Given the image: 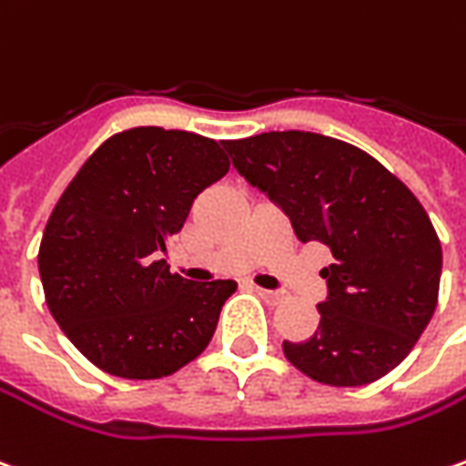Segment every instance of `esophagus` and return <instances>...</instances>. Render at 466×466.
Returning a JSON list of instances; mask_svg holds the SVG:
<instances>
[{
  "instance_id": "esophagus-1",
  "label": "esophagus",
  "mask_w": 466,
  "mask_h": 466,
  "mask_svg": "<svg viewBox=\"0 0 466 466\" xmlns=\"http://www.w3.org/2000/svg\"><path fill=\"white\" fill-rule=\"evenodd\" d=\"M252 289H255L257 295L262 298L265 302H279L282 300V292H275V289H265V288H259V285H252Z\"/></svg>"
}]
</instances>
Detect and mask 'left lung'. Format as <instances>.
Masks as SVG:
<instances>
[{"label":"left lung","instance_id":"8db88e82","mask_svg":"<svg viewBox=\"0 0 466 466\" xmlns=\"http://www.w3.org/2000/svg\"><path fill=\"white\" fill-rule=\"evenodd\" d=\"M234 168L289 217L300 242H323L328 300L285 358L325 386H366L411 353L439 300L441 242L403 181L346 141L269 131L224 141Z\"/></svg>","mask_w":466,"mask_h":466}]
</instances>
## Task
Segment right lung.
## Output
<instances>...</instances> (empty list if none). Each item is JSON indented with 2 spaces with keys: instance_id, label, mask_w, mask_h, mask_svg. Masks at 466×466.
<instances>
[{
  "instance_id": "right-lung-1",
  "label": "right lung",
  "mask_w": 466,
  "mask_h": 466,
  "mask_svg": "<svg viewBox=\"0 0 466 466\" xmlns=\"http://www.w3.org/2000/svg\"><path fill=\"white\" fill-rule=\"evenodd\" d=\"M227 171L214 138L138 126L100 143L67 184L37 265L55 323L93 366L164 379L209 346L237 282H191L156 257Z\"/></svg>"
}]
</instances>
